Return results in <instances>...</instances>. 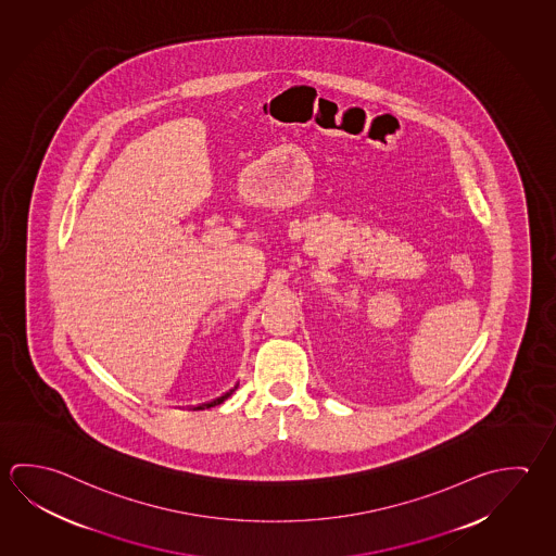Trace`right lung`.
Masks as SVG:
<instances>
[{
  "label": "right lung",
  "mask_w": 556,
  "mask_h": 556,
  "mask_svg": "<svg viewBox=\"0 0 556 556\" xmlns=\"http://www.w3.org/2000/svg\"><path fill=\"white\" fill-rule=\"evenodd\" d=\"M237 386H235V388H231L229 392H225V394L219 395V397H215V400H212V402H207V404L198 405V407H193V409H210V407H213V405L223 404V402H225V400H227V397H229V395H231L232 392L237 390Z\"/></svg>",
  "instance_id": "obj_1"
}]
</instances>
